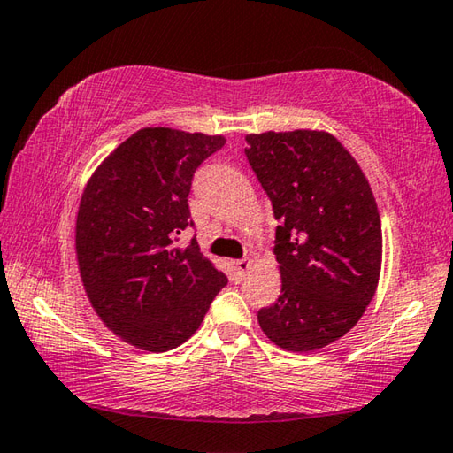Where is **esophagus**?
Segmentation results:
<instances>
[{
  "label": "esophagus",
  "instance_id": "obj_1",
  "mask_svg": "<svg viewBox=\"0 0 453 453\" xmlns=\"http://www.w3.org/2000/svg\"><path fill=\"white\" fill-rule=\"evenodd\" d=\"M250 269H251V261L250 259H240V261L234 263V271H235L237 279H243L245 275L250 273Z\"/></svg>",
  "mask_w": 453,
  "mask_h": 453
}]
</instances>
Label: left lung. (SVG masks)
I'll return each mask as SVG.
<instances>
[{
    "label": "left lung",
    "instance_id": "1",
    "mask_svg": "<svg viewBox=\"0 0 453 453\" xmlns=\"http://www.w3.org/2000/svg\"><path fill=\"white\" fill-rule=\"evenodd\" d=\"M245 142L279 221L281 295L257 312L259 326L285 350H319L347 334L376 293L382 227L372 188L326 130H269Z\"/></svg>",
    "mask_w": 453,
    "mask_h": 453
}]
</instances>
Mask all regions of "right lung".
I'll use <instances>...</instances> for the list:
<instances>
[{"label":"right lung","mask_w":453,"mask_h":453,"mask_svg":"<svg viewBox=\"0 0 453 453\" xmlns=\"http://www.w3.org/2000/svg\"><path fill=\"white\" fill-rule=\"evenodd\" d=\"M224 144L221 134L141 128L98 164L81 194V281L96 315L130 347H180L227 283L198 242L176 245V235L192 226L194 172Z\"/></svg>","instance_id":"right-lung-1"}]
</instances>
